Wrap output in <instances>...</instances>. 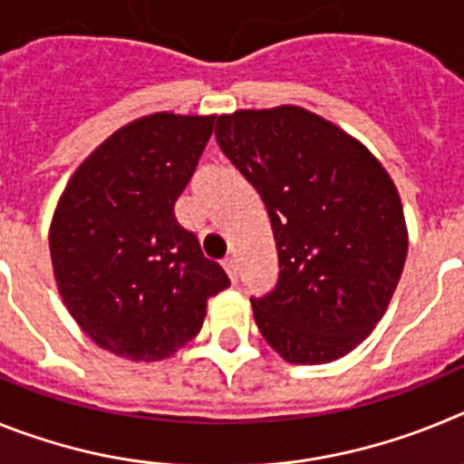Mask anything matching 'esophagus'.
Here are the masks:
<instances>
[{
	"mask_svg": "<svg viewBox=\"0 0 464 464\" xmlns=\"http://www.w3.org/2000/svg\"><path fill=\"white\" fill-rule=\"evenodd\" d=\"M223 267L225 272H227V276L232 278V283L239 281V265H237V257H225Z\"/></svg>",
	"mask_w": 464,
	"mask_h": 464,
	"instance_id": "1",
	"label": "esophagus"
}]
</instances>
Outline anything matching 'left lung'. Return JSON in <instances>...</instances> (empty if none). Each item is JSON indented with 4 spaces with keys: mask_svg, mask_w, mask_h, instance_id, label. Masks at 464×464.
<instances>
[{
    "mask_svg": "<svg viewBox=\"0 0 464 464\" xmlns=\"http://www.w3.org/2000/svg\"><path fill=\"white\" fill-rule=\"evenodd\" d=\"M216 139L272 220L281 272L251 297L262 337L295 364L343 358L381 321L407 260L395 183L362 143L299 106L220 116Z\"/></svg>",
    "mask_w": 464,
    "mask_h": 464,
    "instance_id": "left-lung-1",
    "label": "left lung"
}]
</instances>
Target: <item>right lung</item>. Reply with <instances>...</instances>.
I'll return each mask as SVG.
<instances>
[{"label":"right lung","instance_id":"right-lung-1","mask_svg":"<svg viewBox=\"0 0 464 464\" xmlns=\"http://www.w3.org/2000/svg\"><path fill=\"white\" fill-rule=\"evenodd\" d=\"M213 132V116L153 113L106 139L72 176L51 225L55 281L97 346L165 360L202 330L229 285L174 204Z\"/></svg>","mask_w":464,"mask_h":464}]
</instances>
